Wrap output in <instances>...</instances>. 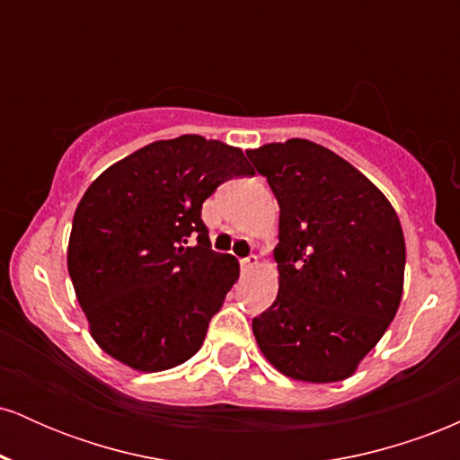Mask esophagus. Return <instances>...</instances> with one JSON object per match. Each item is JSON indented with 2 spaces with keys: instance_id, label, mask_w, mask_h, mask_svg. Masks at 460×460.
Here are the masks:
<instances>
[{
  "instance_id": "34e87169",
  "label": "esophagus",
  "mask_w": 460,
  "mask_h": 460,
  "mask_svg": "<svg viewBox=\"0 0 460 460\" xmlns=\"http://www.w3.org/2000/svg\"><path fill=\"white\" fill-rule=\"evenodd\" d=\"M257 257L255 255H248V257H244V260H240V266H242V272H251V270H255L257 268Z\"/></svg>"
}]
</instances>
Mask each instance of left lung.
<instances>
[{
	"instance_id": "8db88e82",
	"label": "left lung",
	"mask_w": 460,
	"mask_h": 460,
	"mask_svg": "<svg viewBox=\"0 0 460 460\" xmlns=\"http://www.w3.org/2000/svg\"><path fill=\"white\" fill-rule=\"evenodd\" d=\"M279 209L277 300L252 320L263 357L294 381L357 372L400 307L406 246L387 197L311 140L248 149Z\"/></svg>"
}]
</instances>
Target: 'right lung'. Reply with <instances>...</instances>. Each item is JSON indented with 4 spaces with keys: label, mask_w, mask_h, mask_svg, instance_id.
<instances>
[{
    "label": "right lung",
    "mask_w": 460,
    "mask_h": 460,
    "mask_svg": "<svg viewBox=\"0 0 460 460\" xmlns=\"http://www.w3.org/2000/svg\"><path fill=\"white\" fill-rule=\"evenodd\" d=\"M240 175H255L242 149L186 134L142 146L88 186L66 266L103 352L138 372L197 355L240 277L235 257L209 246L200 208Z\"/></svg>",
    "instance_id": "1"
}]
</instances>
